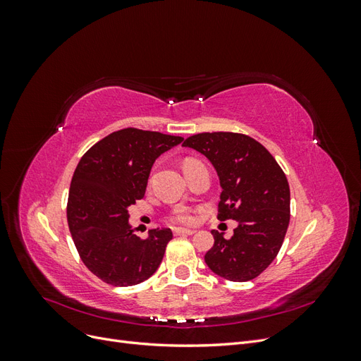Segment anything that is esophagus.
Here are the masks:
<instances>
[{"mask_svg":"<svg viewBox=\"0 0 361 361\" xmlns=\"http://www.w3.org/2000/svg\"><path fill=\"white\" fill-rule=\"evenodd\" d=\"M173 233L176 235V236H183V235H194L195 231H194V228H182V227H178V228H174Z\"/></svg>","mask_w":361,"mask_h":361,"instance_id":"esophagus-1","label":"esophagus"}]
</instances>
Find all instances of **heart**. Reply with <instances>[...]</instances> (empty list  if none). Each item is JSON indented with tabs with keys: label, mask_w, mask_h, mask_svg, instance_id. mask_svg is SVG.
Returning a JSON list of instances; mask_svg holds the SVG:
<instances>
[{
	"label": "heart",
	"mask_w": 361,
	"mask_h": 361,
	"mask_svg": "<svg viewBox=\"0 0 361 361\" xmlns=\"http://www.w3.org/2000/svg\"><path fill=\"white\" fill-rule=\"evenodd\" d=\"M170 220L174 223H179V224H192L195 216L190 209H185V207H180V209L174 211L173 215L170 216Z\"/></svg>",
	"instance_id": "1"
}]
</instances>
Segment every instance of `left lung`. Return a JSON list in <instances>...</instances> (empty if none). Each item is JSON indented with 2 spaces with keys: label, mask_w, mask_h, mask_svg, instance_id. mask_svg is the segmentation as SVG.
Listing matches in <instances>:
<instances>
[{
  "label": "left lung",
  "mask_w": 361,
  "mask_h": 361,
  "mask_svg": "<svg viewBox=\"0 0 361 361\" xmlns=\"http://www.w3.org/2000/svg\"><path fill=\"white\" fill-rule=\"evenodd\" d=\"M185 147L212 162L221 185L218 220H235L233 236L214 231V247L204 255L212 272L231 281H248L276 259L290 218L286 174L259 141L235 133L188 137Z\"/></svg>",
  "instance_id": "8db88e82"
}]
</instances>
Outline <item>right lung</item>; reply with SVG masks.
Instances as JSON below:
<instances>
[{"mask_svg": "<svg viewBox=\"0 0 361 361\" xmlns=\"http://www.w3.org/2000/svg\"><path fill=\"white\" fill-rule=\"evenodd\" d=\"M182 137L126 128L97 141L75 169L68 224L84 265L113 286H134L158 269L173 233L134 235L128 207L145 197L155 159Z\"/></svg>", "mask_w": 361, "mask_h": 361, "instance_id": "1", "label": "right lung"}]
</instances>
